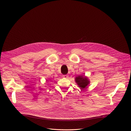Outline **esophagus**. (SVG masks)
Here are the masks:
<instances>
[{
	"instance_id": "obj_1",
	"label": "esophagus",
	"mask_w": 131,
	"mask_h": 131,
	"mask_svg": "<svg viewBox=\"0 0 131 131\" xmlns=\"http://www.w3.org/2000/svg\"><path fill=\"white\" fill-rule=\"evenodd\" d=\"M63 77L65 78H67V77H68V74H65V75H63Z\"/></svg>"
}]
</instances>
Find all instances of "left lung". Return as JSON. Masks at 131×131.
<instances>
[{
	"instance_id": "1",
	"label": "left lung",
	"mask_w": 131,
	"mask_h": 131,
	"mask_svg": "<svg viewBox=\"0 0 131 131\" xmlns=\"http://www.w3.org/2000/svg\"><path fill=\"white\" fill-rule=\"evenodd\" d=\"M75 81L78 85L79 87L81 89L86 88L88 84L90 83V81L88 80L86 77H83L82 76H78L75 78Z\"/></svg>"
}]
</instances>
